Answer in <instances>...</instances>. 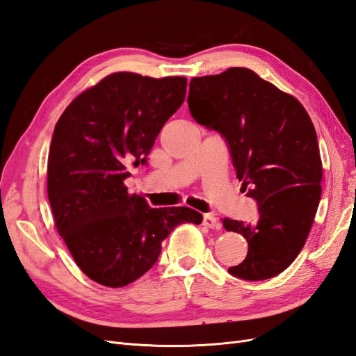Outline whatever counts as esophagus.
Listing matches in <instances>:
<instances>
[{
	"instance_id": "esophagus-1",
	"label": "esophagus",
	"mask_w": 356,
	"mask_h": 356,
	"mask_svg": "<svg viewBox=\"0 0 356 356\" xmlns=\"http://www.w3.org/2000/svg\"><path fill=\"white\" fill-rule=\"evenodd\" d=\"M203 225H207L208 229H218V220L213 213H204L203 215Z\"/></svg>"
}]
</instances>
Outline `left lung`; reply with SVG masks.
Returning <instances> with one entry per match:
<instances>
[{
    "mask_svg": "<svg viewBox=\"0 0 356 356\" xmlns=\"http://www.w3.org/2000/svg\"><path fill=\"white\" fill-rule=\"evenodd\" d=\"M193 118L227 143L236 177L258 204V220L224 218L248 242L245 260L229 272L264 281L296 260L321 200L318 136L305 106L248 68H229L190 81Z\"/></svg>",
    "mask_w": 356,
    "mask_h": 356,
    "instance_id": "1",
    "label": "left lung"
}]
</instances>
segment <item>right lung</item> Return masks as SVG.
<instances>
[{
    "instance_id": "1",
    "label": "right lung",
    "mask_w": 356,
    "mask_h": 356,
    "mask_svg": "<svg viewBox=\"0 0 356 356\" xmlns=\"http://www.w3.org/2000/svg\"><path fill=\"white\" fill-rule=\"evenodd\" d=\"M186 90V77L114 72L80 93L55 126L47 161L53 218L95 282L120 288L136 281L156 264L177 225L203 220L187 207L149 208L124 186L127 165L145 163Z\"/></svg>"
}]
</instances>
